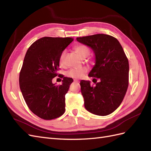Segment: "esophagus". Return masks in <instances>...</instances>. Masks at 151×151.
<instances>
[{"mask_svg": "<svg viewBox=\"0 0 151 151\" xmlns=\"http://www.w3.org/2000/svg\"><path fill=\"white\" fill-rule=\"evenodd\" d=\"M74 83H79V81H77V80H74Z\"/></svg>", "mask_w": 151, "mask_h": 151, "instance_id": "obj_1", "label": "esophagus"}]
</instances>
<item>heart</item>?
<instances>
[{
  "label": "heart",
  "instance_id": "1",
  "mask_svg": "<svg viewBox=\"0 0 151 151\" xmlns=\"http://www.w3.org/2000/svg\"><path fill=\"white\" fill-rule=\"evenodd\" d=\"M75 52L78 54V55L82 58H84L88 57L89 54L90 50L89 48L84 45H77L74 47ZM65 52H63L61 54L60 58H59V63L61 65L64 64ZM88 72V69L85 67H79V68H71L70 70H68L67 73L68 77H71L74 79H80L83 77L85 74Z\"/></svg>",
  "mask_w": 151,
  "mask_h": 151
}]
</instances>
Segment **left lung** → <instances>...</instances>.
<instances>
[{
	"mask_svg": "<svg viewBox=\"0 0 151 151\" xmlns=\"http://www.w3.org/2000/svg\"><path fill=\"white\" fill-rule=\"evenodd\" d=\"M76 40L93 50L96 63L89 76L99 80L95 86H91L89 81H81L84 106L94 115H109L120 106L126 94L129 60L120 42L110 35L97 34Z\"/></svg>",
	"mask_w": 151,
	"mask_h": 151,
	"instance_id": "8db88e82",
	"label": "left lung"
}]
</instances>
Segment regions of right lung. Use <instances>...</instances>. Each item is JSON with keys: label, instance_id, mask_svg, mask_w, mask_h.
I'll list each match as a JSON object with an SVG mask.
<instances>
[{"label": "right lung", "instance_id": "obj_1", "mask_svg": "<svg viewBox=\"0 0 151 151\" xmlns=\"http://www.w3.org/2000/svg\"><path fill=\"white\" fill-rule=\"evenodd\" d=\"M72 38L43 37L27 51L19 74V87L30 110L44 120H52L65 112V96L73 79L63 77L62 84L52 83L59 68V58Z\"/></svg>", "mask_w": 151, "mask_h": 151}]
</instances>
